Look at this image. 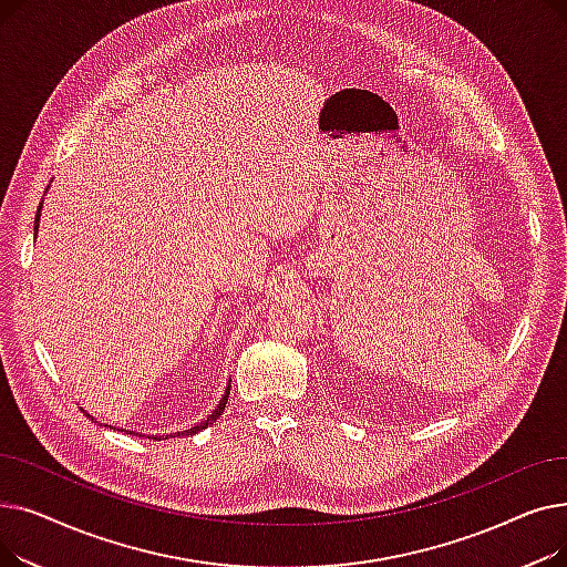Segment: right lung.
<instances>
[{
  "mask_svg": "<svg viewBox=\"0 0 567 567\" xmlns=\"http://www.w3.org/2000/svg\"><path fill=\"white\" fill-rule=\"evenodd\" d=\"M41 208H43V202H41V206H39V214H37V227H34V231H39V218H41ZM227 398H229V383H227V389H225V393H223V398H220V402L216 404V409L206 415V419L202 421V423H197V425H193V427H188V430H184V432H174V434H163V436H154V439H182V436H193V434H197V432H202V430H206L208 425H214L220 415H223V409H225V404H227ZM84 411V409H82ZM86 413V411H84ZM89 415V413H86ZM89 419H92L94 423H96V419L94 415H89ZM103 425V423H101ZM122 432H126V430H122ZM131 434H135V432H131ZM142 436V434H140ZM148 439V436H146Z\"/></svg>",
  "mask_w": 567,
  "mask_h": 567,
  "instance_id": "obj_1",
  "label": "right lung"
}]
</instances>
